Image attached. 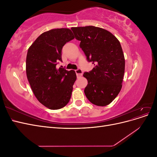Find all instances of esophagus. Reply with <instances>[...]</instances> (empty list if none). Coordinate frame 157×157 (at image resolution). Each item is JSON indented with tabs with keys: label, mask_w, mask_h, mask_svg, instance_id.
I'll use <instances>...</instances> for the list:
<instances>
[{
	"label": "esophagus",
	"mask_w": 157,
	"mask_h": 157,
	"mask_svg": "<svg viewBox=\"0 0 157 157\" xmlns=\"http://www.w3.org/2000/svg\"><path fill=\"white\" fill-rule=\"evenodd\" d=\"M75 73H76V74H77V77H80L82 75V70L80 69H78L77 70H75Z\"/></svg>",
	"instance_id": "obj_1"
}]
</instances>
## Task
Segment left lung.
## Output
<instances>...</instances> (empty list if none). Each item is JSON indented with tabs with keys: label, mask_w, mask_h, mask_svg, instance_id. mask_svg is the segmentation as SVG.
Here are the masks:
<instances>
[{
	"label": "left lung",
	"mask_w": 157,
	"mask_h": 157,
	"mask_svg": "<svg viewBox=\"0 0 157 157\" xmlns=\"http://www.w3.org/2000/svg\"><path fill=\"white\" fill-rule=\"evenodd\" d=\"M75 39L89 62L95 67L84 77L88 80L84 94L98 106H106L119 94L125 69L120 42L111 33L94 26L72 27Z\"/></svg>",
	"instance_id": "8db88e82"
}]
</instances>
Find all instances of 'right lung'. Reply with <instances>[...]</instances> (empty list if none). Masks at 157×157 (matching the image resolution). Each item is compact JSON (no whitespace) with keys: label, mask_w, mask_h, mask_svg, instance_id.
<instances>
[{"label":"right lung","mask_w":157,"mask_h":157,"mask_svg":"<svg viewBox=\"0 0 157 157\" xmlns=\"http://www.w3.org/2000/svg\"><path fill=\"white\" fill-rule=\"evenodd\" d=\"M74 38L69 29H52L38 37L27 52L26 73L31 88L39 101L52 110L69 103L77 79L75 71L56 67L62 61L63 46Z\"/></svg>","instance_id":"1"}]
</instances>
